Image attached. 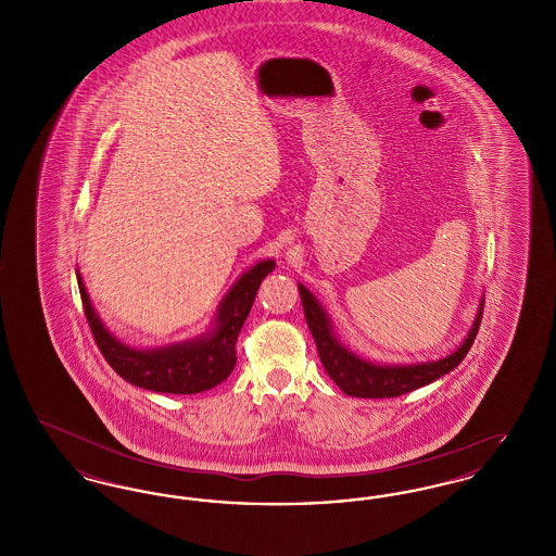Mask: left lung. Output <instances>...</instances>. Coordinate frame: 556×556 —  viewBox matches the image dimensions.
<instances>
[{
  "label": "left lung",
  "instance_id": "left-lung-1",
  "mask_svg": "<svg viewBox=\"0 0 556 556\" xmlns=\"http://www.w3.org/2000/svg\"><path fill=\"white\" fill-rule=\"evenodd\" d=\"M298 291L302 298V308H304L308 329L317 344L318 358L327 370V375L336 381V386L344 392L345 396L397 397L433 383L435 379L456 369L460 361L467 356L469 348L476 342L479 323L483 315V295H481L477 315L467 338L446 356L438 361H427V363H413V365H406V363L383 365V363L367 361L356 352H352L348 345L342 344L340 338L336 336L333 320L327 315L325 306L318 302L317 295L302 283H298Z\"/></svg>",
  "mask_w": 556,
  "mask_h": 556
}]
</instances>
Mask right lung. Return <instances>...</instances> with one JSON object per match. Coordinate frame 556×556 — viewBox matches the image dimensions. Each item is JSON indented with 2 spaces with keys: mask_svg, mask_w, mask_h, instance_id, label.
<instances>
[{
  "mask_svg": "<svg viewBox=\"0 0 556 556\" xmlns=\"http://www.w3.org/2000/svg\"><path fill=\"white\" fill-rule=\"evenodd\" d=\"M273 268V258H265L250 266L245 273L239 275L231 290L225 293L211 329L186 342L160 348H132L123 344L114 333H110L104 320L98 317V311L91 304L79 270L77 281L85 317L89 320L98 348L102 350L112 369L125 381L150 392L200 394L223 383L231 375L238 363L236 344L239 331L252 311L256 291Z\"/></svg>",
  "mask_w": 556,
  "mask_h": 556,
  "instance_id": "1",
  "label": "right lung"
}]
</instances>
